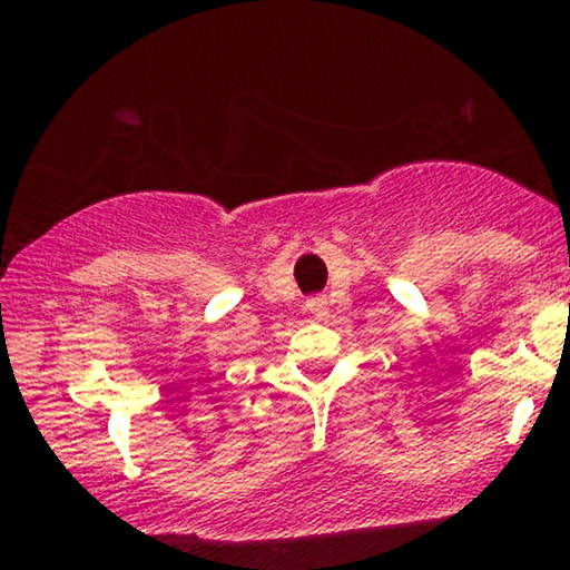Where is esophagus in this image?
<instances>
[{"label": "esophagus", "mask_w": 570, "mask_h": 570, "mask_svg": "<svg viewBox=\"0 0 570 570\" xmlns=\"http://www.w3.org/2000/svg\"><path fill=\"white\" fill-rule=\"evenodd\" d=\"M324 304H327V302L320 299V296H317V299L309 302V309H312V312H324Z\"/></svg>", "instance_id": "esophagus-1"}]
</instances>
